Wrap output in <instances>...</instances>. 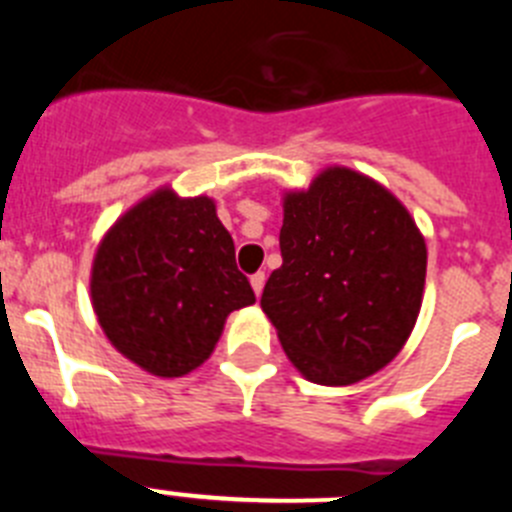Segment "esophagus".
I'll list each match as a JSON object with an SVG mask.
<instances>
[{"mask_svg":"<svg viewBox=\"0 0 512 512\" xmlns=\"http://www.w3.org/2000/svg\"><path fill=\"white\" fill-rule=\"evenodd\" d=\"M264 284H266V274L264 271H256V274L251 277V287H253V292H256V297L264 292Z\"/></svg>","mask_w":512,"mask_h":512,"instance_id":"34e87169","label":"esophagus"}]
</instances>
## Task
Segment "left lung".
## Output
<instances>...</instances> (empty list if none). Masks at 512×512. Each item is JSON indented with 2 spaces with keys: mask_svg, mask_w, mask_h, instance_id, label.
<instances>
[{
  "mask_svg": "<svg viewBox=\"0 0 512 512\" xmlns=\"http://www.w3.org/2000/svg\"><path fill=\"white\" fill-rule=\"evenodd\" d=\"M279 248L261 310L302 377L346 387L400 354L423 302L428 251L390 189L346 166L320 171L284 194Z\"/></svg>",
  "mask_w": 512,
  "mask_h": 512,
  "instance_id": "1",
  "label": "left lung"
}]
</instances>
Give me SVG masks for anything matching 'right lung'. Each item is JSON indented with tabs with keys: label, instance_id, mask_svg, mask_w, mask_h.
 Wrapping results in <instances>:
<instances>
[{
	"label": "right lung",
	"instance_id": "add662e5",
	"mask_svg": "<svg viewBox=\"0 0 512 512\" xmlns=\"http://www.w3.org/2000/svg\"><path fill=\"white\" fill-rule=\"evenodd\" d=\"M89 287L104 336L156 377L197 369L230 312L256 302L215 202L171 187L148 194L107 230Z\"/></svg>",
	"mask_w": 512,
	"mask_h": 512
}]
</instances>
